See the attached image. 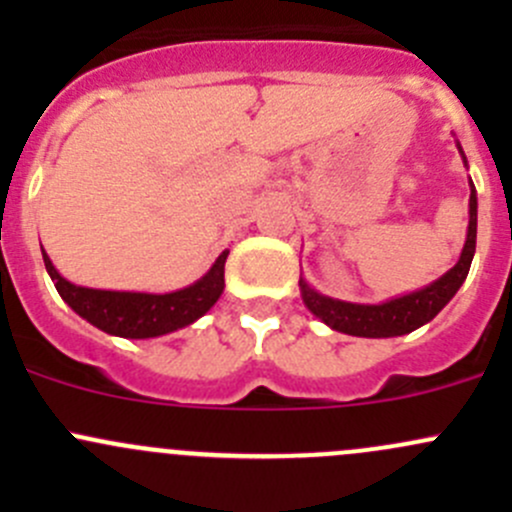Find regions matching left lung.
Masks as SVG:
<instances>
[{"label": "left lung", "mask_w": 512, "mask_h": 512, "mask_svg": "<svg viewBox=\"0 0 512 512\" xmlns=\"http://www.w3.org/2000/svg\"><path fill=\"white\" fill-rule=\"evenodd\" d=\"M456 146L463 163L468 165L461 143L456 141ZM468 185H471V200H468L466 245H463L458 262L446 272V275H441L436 282H431V285L416 289V292L391 297L381 304H356L344 302V299L327 297V294L317 292L304 277H299V292H302L304 307H307L314 317L322 319L327 327H332L334 332L366 339L401 337V334H409L414 332V329L423 327L426 322H431V319L451 302L453 294L461 289L463 282H466L473 255H476L478 198L473 180Z\"/></svg>", "instance_id": "left-lung-1"}]
</instances>
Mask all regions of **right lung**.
<instances>
[{"label":"right lung","mask_w":512,"mask_h":512,"mask_svg":"<svg viewBox=\"0 0 512 512\" xmlns=\"http://www.w3.org/2000/svg\"><path fill=\"white\" fill-rule=\"evenodd\" d=\"M41 255H44L46 272H49L56 292L79 317L113 337L151 339L198 322L218 302L225 289V260L230 250L220 252L213 267L198 282L165 294L118 292V289L74 285L59 275L44 250Z\"/></svg>","instance_id":"obj_1"}]
</instances>
